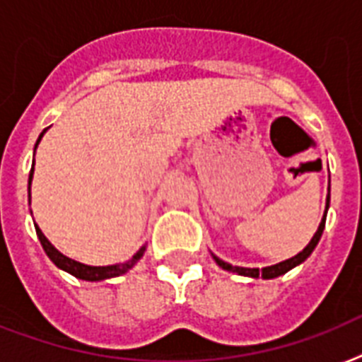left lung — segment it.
Here are the masks:
<instances>
[{
	"label": "left lung",
	"mask_w": 362,
	"mask_h": 362,
	"mask_svg": "<svg viewBox=\"0 0 362 362\" xmlns=\"http://www.w3.org/2000/svg\"><path fill=\"white\" fill-rule=\"evenodd\" d=\"M329 203H331V182H329V193H327L325 212H323V218H321L320 227H317V231H315V235L312 237V240L308 242V246L304 247L300 253H297L295 257L286 259V261H281V263H278V264H272V267H264V269H261V270H259V269H246V267H233L231 263H226L223 259H220L218 255H214V253H212V257H214L216 263L220 264L223 270H229V272H237V274H240V276H250V278H263V280H272V278H278V276L286 274V272H289L291 269H295V267H298L300 263H304V261H306V259L312 255V252L315 250V246H317V242H320L321 235H323V229H325V220H327V210H329Z\"/></svg>",
	"instance_id": "8db88e82"
}]
</instances>
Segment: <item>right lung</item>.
I'll return each instance as SVG.
<instances>
[{
	"instance_id": "obj_1",
	"label": "right lung",
	"mask_w": 362,
	"mask_h": 362,
	"mask_svg": "<svg viewBox=\"0 0 362 362\" xmlns=\"http://www.w3.org/2000/svg\"><path fill=\"white\" fill-rule=\"evenodd\" d=\"M47 133V129L42 131L41 135H39V139H37L35 142V148H33V152L37 150V146H39V142H41L42 135ZM33 158H35V153H33ZM33 167H35V159H33ZM33 167H31L30 170V180H28V189H30V203H31V180H33ZM35 231H37V237H39V240H41V246L42 250L47 252V255L50 257V261H52L58 269L65 270V272H69V274H73L75 278H78V280H86V281H103V280H109V278H116V276H122L125 274L127 270L133 269L136 264V261L144 255V252H146V246H142L139 252L133 255L131 259H127L125 263H116V264H107V267H90V264H84V263H78V261H75V259L67 257V255H64L62 252H58L56 247L50 244V240H48L45 235H42V231L39 229V226L35 223Z\"/></svg>"
}]
</instances>
